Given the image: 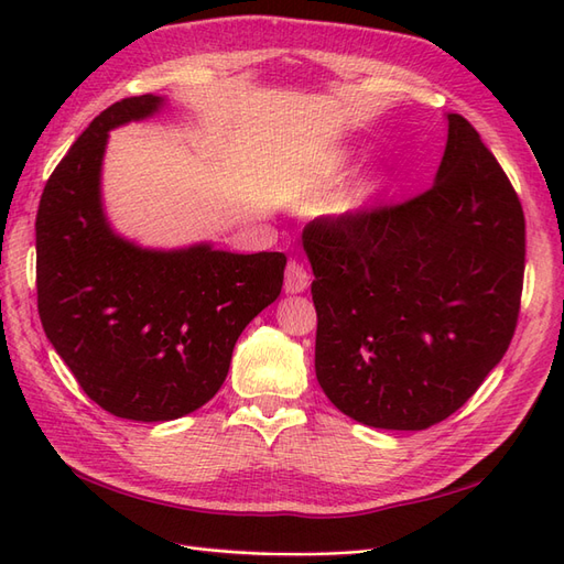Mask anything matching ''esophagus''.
Listing matches in <instances>:
<instances>
[{"mask_svg":"<svg viewBox=\"0 0 564 564\" xmlns=\"http://www.w3.org/2000/svg\"><path fill=\"white\" fill-rule=\"evenodd\" d=\"M311 278L305 268L299 261H289L286 270H284V292L286 294H303L308 289Z\"/></svg>","mask_w":564,"mask_h":564,"instance_id":"esophagus-1","label":"esophagus"}]
</instances>
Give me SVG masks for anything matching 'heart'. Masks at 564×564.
Returning a JSON list of instances; mask_svg holds the SVG:
<instances>
[{
  "label": "heart",
  "mask_w": 564,
  "mask_h": 564,
  "mask_svg": "<svg viewBox=\"0 0 564 564\" xmlns=\"http://www.w3.org/2000/svg\"><path fill=\"white\" fill-rule=\"evenodd\" d=\"M350 162H352V150H348V148H336V150L327 152V155H324V158H322V162L317 164V172L313 174V178L308 181V185L303 187V191L313 193V191H317V187H324L327 183H332L336 176H340V174L346 172V169L350 166ZM383 181H386L383 176H373V178L362 187V195L357 197L352 204H348L346 212L360 209L362 199H365V197H369L371 193H377L379 187L383 185Z\"/></svg>",
  "instance_id": "1"
}]
</instances>
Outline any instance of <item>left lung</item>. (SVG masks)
<instances>
[{
	"label": "left lung",
	"instance_id": "obj_1",
	"mask_svg": "<svg viewBox=\"0 0 564 564\" xmlns=\"http://www.w3.org/2000/svg\"><path fill=\"white\" fill-rule=\"evenodd\" d=\"M433 187L303 230L317 311L315 373L357 423L423 431L482 386L510 346L524 214L468 119L447 117Z\"/></svg>",
	"mask_w": 564,
	"mask_h": 564
}]
</instances>
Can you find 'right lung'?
I'll use <instances>...</instances> for the list:
<instances>
[{"label": "right lung", "mask_w": 564, "mask_h": 564, "mask_svg": "<svg viewBox=\"0 0 564 564\" xmlns=\"http://www.w3.org/2000/svg\"><path fill=\"white\" fill-rule=\"evenodd\" d=\"M166 108L145 94L100 112L46 181L35 224L46 338L98 406L141 423L181 419L216 395L286 265L280 251L152 249L112 228L100 191L108 135Z\"/></svg>", "instance_id": "1"}]
</instances>
